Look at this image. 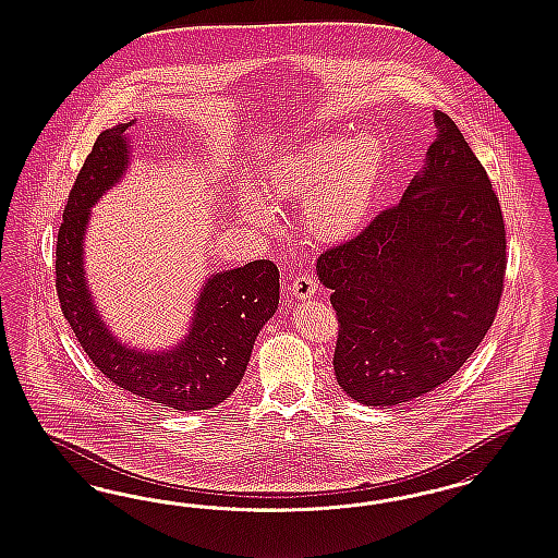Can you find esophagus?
I'll use <instances>...</instances> for the list:
<instances>
[{"mask_svg":"<svg viewBox=\"0 0 558 558\" xmlns=\"http://www.w3.org/2000/svg\"><path fill=\"white\" fill-rule=\"evenodd\" d=\"M290 292L296 296V299H311L315 292H317V280L311 276V274H303V276H299L294 282H292V287H290Z\"/></svg>","mask_w":558,"mask_h":558,"instance_id":"esophagus-1","label":"esophagus"}]
</instances>
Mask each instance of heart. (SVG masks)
<instances>
[{"mask_svg": "<svg viewBox=\"0 0 558 558\" xmlns=\"http://www.w3.org/2000/svg\"><path fill=\"white\" fill-rule=\"evenodd\" d=\"M385 143L374 133L323 136L270 161L262 187L274 203L306 204L308 233L339 243L366 227L385 178ZM236 204L247 219L259 225L270 220L268 206L250 186L239 190Z\"/></svg>", "mask_w": 558, "mask_h": 558, "instance_id": "obj_1", "label": "heart"}]
</instances>
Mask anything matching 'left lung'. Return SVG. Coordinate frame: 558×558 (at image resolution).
Here are the masks:
<instances>
[{
  "label": "left lung",
  "instance_id": "8db88e82",
  "mask_svg": "<svg viewBox=\"0 0 558 558\" xmlns=\"http://www.w3.org/2000/svg\"><path fill=\"white\" fill-rule=\"evenodd\" d=\"M434 124L401 203L317 259L338 313L336 378L362 405H409L450 380L501 299V206L454 120L436 110Z\"/></svg>",
  "mask_w": 558,
  "mask_h": 558
}]
</instances>
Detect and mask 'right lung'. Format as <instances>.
Listing matches in <instances>:
<instances>
[{
    "label": "right lung",
    "instance_id": "add662e5",
    "mask_svg": "<svg viewBox=\"0 0 558 558\" xmlns=\"http://www.w3.org/2000/svg\"><path fill=\"white\" fill-rule=\"evenodd\" d=\"M106 129L71 187L57 236V294L85 354L117 387L157 405L201 411L229 399L247 371L257 333L280 299V271L270 259L208 276L184 339L166 350H138L117 338L94 303L85 278V231L92 206L117 186L131 163L126 129Z\"/></svg>",
    "mask_w": 558,
    "mask_h": 558
}]
</instances>
